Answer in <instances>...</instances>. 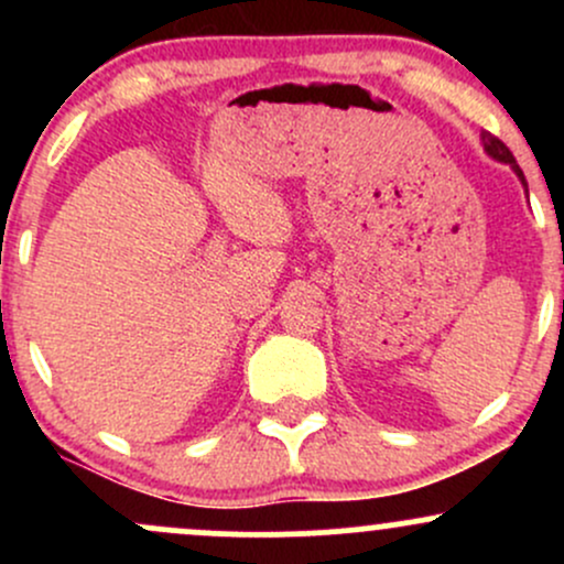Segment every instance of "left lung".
I'll return each instance as SVG.
<instances>
[{
	"instance_id": "obj_1",
	"label": "left lung",
	"mask_w": 564,
	"mask_h": 564,
	"mask_svg": "<svg viewBox=\"0 0 564 564\" xmlns=\"http://www.w3.org/2000/svg\"><path fill=\"white\" fill-rule=\"evenodd\" d=\"M482 138V148H485V153H488L490 159H496V161H501V164H509L511 170L517 172V177L522 180V185H525V191H528V183H525V174H522V170L520 166H517V161H514V156H511V151L507 145H503L501 140L496 138V134H490V132H482L480 134Z\"/></svg>"
}]
</instances>
